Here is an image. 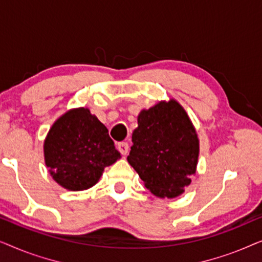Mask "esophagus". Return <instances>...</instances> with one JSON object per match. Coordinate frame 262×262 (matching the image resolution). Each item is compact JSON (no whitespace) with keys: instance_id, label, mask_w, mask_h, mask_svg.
Returning <instances> with one entry per match:
<instances>
[{"instance_id":"esophagus-1","label":"esophagus","mask_w":262,"mask_h":262,"mask_svg":"<svg viewBox=\"0 0 262 262\" xmlns=\"http://www.w3.org/2000/svg\"><path fill=\"white\" fill-rule=\"evenodd\" d=\"M117 148L121 154H123V155H126V154L128 152V144L126 142H119L118 143Z\"/></svg>"}]
</instances>
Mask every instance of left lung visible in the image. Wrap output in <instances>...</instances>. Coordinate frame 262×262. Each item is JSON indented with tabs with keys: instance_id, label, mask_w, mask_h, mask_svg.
Returning a JSON list of instances; mask_svg holds the SVG:
<instances>
[{
	"instance_id": "1",
	"label": "left lung",
	"mask_w": 262,
	"mask_h": 262,
	"mask_svg": "<svg viewBox=\"0 0 262 262\" xmlns=\"http://www.w3.org/2000/svg\"><path fill=\"white\" fill-rule=\"evenodd\" d=\"M127 162L159 198H177L196 171L199 138L177 100L160 101L138 114Z\"/></svg>"
}]
</instances>
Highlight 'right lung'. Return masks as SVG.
<instances>
[{
    "label": "right lung",
    "mask_w": 262,
    "mask_h": 262,
    "mask_svg": "<svg viewBox=\"0 0 262 262\" xmlns=\"http://www.w3.org/2000/svg\"><path fill=\"white\" fill-rule=\"evenodd\" d=\"M120 157L107 127L84 107L69 110L60 116L44 141L49 173L68 191L93 187L103 169Z\"/></svg>",
    "instance_id": "obj_1"
}]
</instances>
